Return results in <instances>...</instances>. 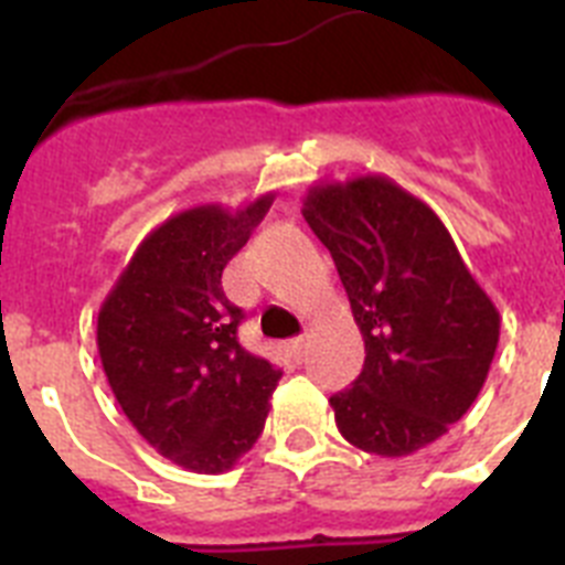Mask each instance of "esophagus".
I'll use <instances>...</instances> for the list:
<instances>
[{
    "instance_id": "esophagus-1",
    "label": "esophagus",
    "mask_w": 565,
    "mask_h": 565,
    "mask_svg": "<svg viewBox=\"0 0 565 565\" xmlns=\"http://www.w3.org/2000/svg\"><path fill=\"white\" fill-rule=\"evenodd\" d=\"M306 348H308V337H294V339H288V351H291V356H302V353H306Z\"/></svg>"
}]
</instances>
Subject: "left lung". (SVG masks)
<instances>
[{"instance_id":"left-lung-1","label":"left lung","mask_w":565,"mask_h":565,"mask_svg":"<svg viewBox=\"0 0 565 565\" xmlns=\"http://www.w3.org/2000/svg\"><path fill=\"white\" fill-rule=\"evenodd\" d=\"M302 214L337 263L364 339L362 373L331 396L339 433L373 456H411L481 393L498 308L438 214L382 174L313 186Z\"/></svg>"}]
</instances>
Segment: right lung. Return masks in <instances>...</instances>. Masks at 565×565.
<instances>
[{
  "mask_svg": "<svg viewBox=\"0 0 565 565\" xmlns=\"http://www.w3.org/2000/svg\"><path fill=\"white\" fill-rule=\"evenodd\" d=\"M271 201L169 217L98 311V353L121 411L154 450L192 472H226L252 450L282 376L239 344L246 317L221 282Z\"/></svg>",
  "mask_w": 565,
  "mask_h": 565,
  "instance_id": "right-lung-1",
  "label": "right lung"
}]
</instances>
